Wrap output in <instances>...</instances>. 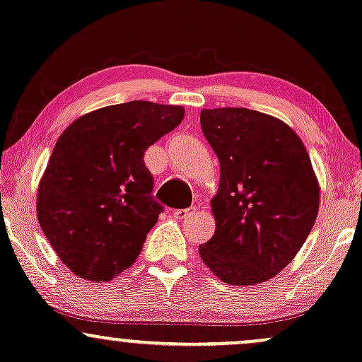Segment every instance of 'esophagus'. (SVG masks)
I'll use <instances>...</instances> for the list:
<instances>
[{"mask_svg": "<svg viewBox=\"0 0 362 362\" xmlns=\"http://www.w3.org/2000/svg\"><path fill=\"white\" fill-rule=\"evenodd\" d=\"M193 214H194V209H181V210H176L173 215L176 218H181L182 221V218H189Z\"/></svg>", "mask_w": 362, "mask_h": 362, "instance_id": "34e87169", "label": "esophagus"}]
</instances>
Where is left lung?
Returning a JSON list of instances; mask_svg holds the SVG:
<instances>
[{
    "mask_svg": "<svg viewBox=\"0 0 362 362\" xmlns=\"http://www.w3.org/2000/svg\"><path fill=\"white\" fill-rule=\"evenodd\" d=\"M200 124L221 164L215 233L200 257L230 286L267 282L294 259L318 215L306 147L289 124L246 107L203 109Z\"/></svg>",
    "mask_w": 362,
    "mask_h": 362,
    "instance_id": "obj_1",
    "label": "left lung"
}]
</instances>
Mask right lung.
<instances>
[{"label":"right lung","mask_w":362,"mask_h":362,"mask_svg":"<svg viewBox=\"0 0 362 362\" xmlns=\"http://www.w3.org/2000/svg\"><path fill=\"white\" fill-rule=\"evenodd\" d=\"M185 117L182 105H107L61 133L37 189V218L73 274L107 282L132 267L162 206L144 153Z\"/></svg>","instance_id":"add662e5"}]
</instances>
